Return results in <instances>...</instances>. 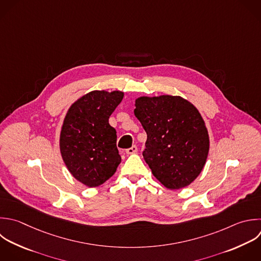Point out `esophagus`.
Returning <instances> with one entry per match:
<instances>
[{
  "mask_svg": "<svg viewBox=\"0 0 261 261\" xmlns=\"http://www.w3.org/2000/svg\"><path fill=\"white\" fill-rule=\"evenodd\" d=\"M125 153L126 154H136V153H138V147L136 146V145H134L132 148H128V149H126L125 150Z\"/></svg>",
  "mask_w": 261,
  "mask_h": 261,
  "instance_id": "34e87169",
  "label": "esophagus"
}]
</instances>
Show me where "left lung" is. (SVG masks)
<instances>
[{
  "instance_id": "8db88e82",
  "label": "left lung",
  "mask_w": 261,
  "mask_h": 261,
  "mask_svg": "<svg viewBox=\"0 0 261 261\" xmlns=\"http://www.w3.org/2000/svg\"><path fill=\"white\" fill-rule=\"evenodd\" d=\"M136 117L147 133L143 157L153 175L167 189L191 185L203 170L210 147L199 110L180 96H142Z\"/></svg>"
}]
</instances>
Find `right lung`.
<instances>
[{
  "label": "right lung",
  "mask_w": 261,
  "mask_h": 261,
  "mask_svg": "<svg viewBox=\"0 0 261 261\" xmlns=\"http://www.w3.org/2000/svg\"><path fill=\"white\" fill-rule=\"evenodd\" d=\"M124 96L120 91H92L67 110L61 126L59 148L71 175L89 188L104 184L121 162L116 130L109 117Z\"/></svg>",
  "instance_id": "right-lung-1"
}]
</instances>
